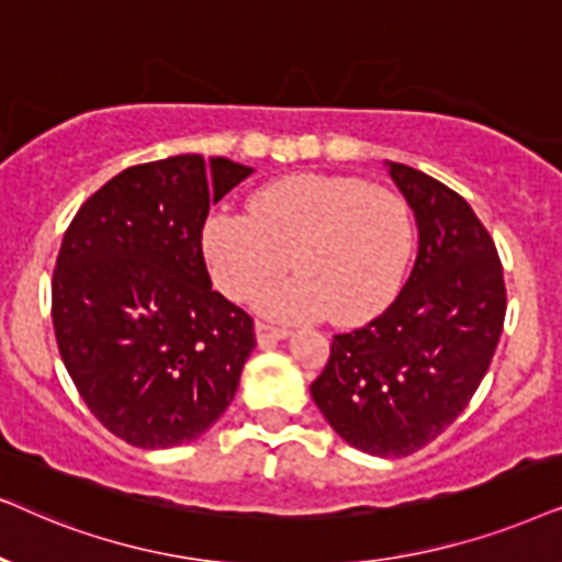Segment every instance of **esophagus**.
I'll return each instance as SVG.
<instances>
[{"instance_id":"34e87169","label":"esophagus","mask_w":562,"mask_h":562,"mask_svg":"<svg viewBox=\"0 0 562 562\" xmlns=\"http://www.w3.org/2000/svg\"><path fill=\"white\" fill-rule=\"evenodd\" d=\"M254 331H257L259 344H274V341L285 339V336L290 334L288 328L272 326V324H267V321H257V324H254Z\"/></svg>"}]
</instances>
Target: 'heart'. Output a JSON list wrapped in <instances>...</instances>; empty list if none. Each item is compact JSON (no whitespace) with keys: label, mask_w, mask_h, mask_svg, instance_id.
I'll return each mask as SVG.
<instances>
[{"label":"heart","mask_w":562,"mask_h":562,"mask_svg":"<svg viewBox=\"0 0 562 562\" xmlns=\"http://www.w3.org/2000/svg\"><path fill=\"white\" fill-rule=\"evenodd\" d=\"M416 226L406 200L359 177L290 175L249 198V215L218 211L203 226L215 288L244 301L294 259L293 281L268 283L251 301L280 321L331 318L359 326L380 316L406 280Z\"/></svg>","instance_id":"obj_1"}]
</instances>
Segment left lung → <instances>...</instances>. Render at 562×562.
<instances>
[{"label":"left lung","mask_w":562,"mask_h":562,"mask_svg":"<svg viewBox=\"0 0 562 562\" xmlns=\"http://www.w3.org/2000/svg\"><path fill=\"white\" fill-rule=\"evenodd\" d=\"M418 226V257L398 297L336 334L311 395L344 442L406 458L458 418L498 347L506 316L496 244L450 187L387 164Z\"/></svg>","instance_id":"8db88e82"}]
</instances>
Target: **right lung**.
Returning a JSON list of instances; mask_svg holds the SVG:
<instances>
[{"label":"right lung","instance_id":"1","mask_svg":"<svg viewBox=\"0 0 562 562\" xmlns=\"http://www.w3.org/2000/svg\"><path fill=\"white\" fill-rule=\"evenodd\" d=\"M251 175L169 156L120 171L79 207L58 251V351L104 429L144 450L192 442L234 401L254 321L211 288L203 226Z\"/></svg>","mask_w":562,"mask_h":562}]
</instances>
